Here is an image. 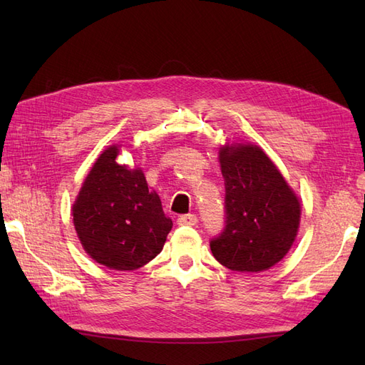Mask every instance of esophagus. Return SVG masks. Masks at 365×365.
Masks as SVG:
<instances>
[{"mask_svg": "<svg viewBox=\"0 0 365 365\" xmlns=\"http://www.w3.org/2000/svg\"><path fill=\"white\" fill-rule=\"evenodd\" d=\"M196 222H197V217H196V215H181L180 217H178V224L180 225H196Z\"/></svg>", "mask_w": 365, "mask_h": 365, "instance_id": "1", "label": "esophagus"}]
</instances>
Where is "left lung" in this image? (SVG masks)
Listing matches in <instances>:
<instances>
[{"label":"left lung","instance_id":"1","mask_svg":"<svg viewBox=\"0 0 365 365\" xmlns=\"http://www.w3.org/2000/svg\"><path fill=\"white\" fill-rule=\"evenodd\" d=\"M225 227L210 240L215 259L231 271L257 272L280 262L300 224V202L257 146H225Z\"/></svg>","mask_w":365,"mask_h":365}]
</instances>
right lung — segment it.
<instances>
[{"instance_id":"obj_1","label":"right lung","mask_w":365,"mask_h":365,"mask_svg":"<svg viewBox=\"0 0 365 365\" xmlns=\"http://www.w3.org/2000/svg\"><path fill=\"white\" fill-rule=\"evenodd\" d=\"M117 153V146L108 148L93 165L73 205V220L97 263L132 271L161 252L172 220L160 196L149 192L143 172L120 165Z\"/></svg>"}]
</instances>
